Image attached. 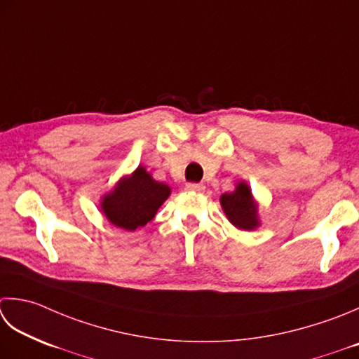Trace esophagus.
<instances>
[{
  "instance_id": "obj_1",
  "label": "esophagus",
  "mask_w": 359,
  "mask_h": 359,
  "mask_svg": "<svg viewBox=\"0 0 359 359\" xmlns=\"http://www.w3.org/2000/svg\"><path fill=\"white\" fill-rule=\"evenodd\" d=\"M185 188L188 189V191H196V193H202L203 189H205V187H203L202 184H187Z\"/></svg>"
}]
</instances>
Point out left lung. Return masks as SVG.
Wrapping results in <instances>:
<instances>
[{
    "label": "left lung",
    "mask_w": 359,
    "mask_h": 359,
    "mask_svg": "<svg viewBox=\"0 0 359 359\" xmlns=\"http://www.w3.org/2000/svg\"><path fill=\"white\" fill-rule=\"evenodd\" d=\"M221 207L236 229L254 230L259 226L258 205L245 182H240L235 191L221 196Z\"/></svg>",
    "instance_id": "8db88e82"
}]
</instances>
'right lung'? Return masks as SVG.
Wrapping results in <instances>:
<instances>
[{
    "label": "right lung",
    "instance_id": "add662e5",
    "mask_svg": "<svg viewBox=\"0 0 359 359\" xmlns=\"http://www.w3.org/2000/svg\"><path fill=\"white\" fill-rule=\"evenodd\" d=\"M170 194V187L154 180L143 166H138L104 196L101 210L115 227L133 231L154 219L157 210Z\"/></svg>",
    "mask_w": 359,
    "mask_h": 359
}]
</instances>
